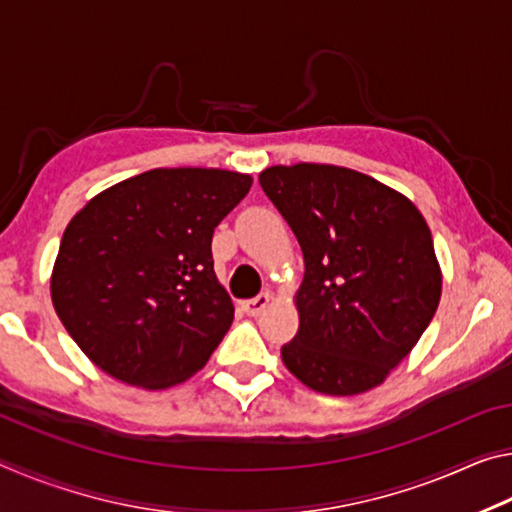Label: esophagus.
I'll list each match as a JSON object with an SVG mask.
<instances>
[{"instance_id":"1","label":"esophagus","mask_w":512,"mask_h":512,"mask_svg":"<svg viewBox=\"0 0 512 512\" xmlns=\"http://www.w3.org/2000/svg\"><path fill=\"white\" fill-rule=\"evenodd\" d=\"M271 300H273V296L268 291L266 293H259L257 298L244 302V311H246L248 316H259L268 305H271Z\"/></svg>"}]
</instances>
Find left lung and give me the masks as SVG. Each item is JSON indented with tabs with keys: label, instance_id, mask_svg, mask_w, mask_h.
<instances>
[{
	"label": "left lung",
	"instance_id": "obj_1",
	"mask_svg": "<svg viewBox=\"0 0 512 512\" xmlns=\"http://www.w3.org/2000/svg\"><path fill=\"white\" fill-rule=\"evenodd\" d=\"M259 185L296 235L300 327L282 361L311 391L384 384L420 341L443 293L431 230L409 198L336 164H275Z\"/></svg>",
	"mask_w": 512,
	"mask_h": 512
}]
</instances>
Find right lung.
<instances>
[{"mask_svg":"<svg viewBox=\"0 0 512 512\" xmlns=\"http://www.w3.org/2000/svg\"><path fill=\"white\" fill-rule=\"evenodd\" d=\"M253 178L151 169L103 189L67 223L51 302L94 366L162 391L201 370L235 318L214 273L212 235Z\"/></svg>","mask_w":512,"mask_h":512,"instance_id":"add662e5","label":"right lung"}]
</instances>
